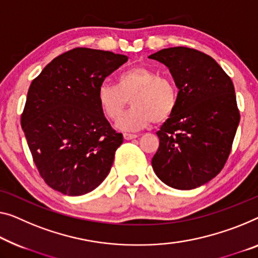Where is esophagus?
<instances>
[{
  "mask_svg": "<svg viewBox=\"0 0 258 258\" xmlns=\"http://www.w3.org/2000/svg\"><path fill=\"white\" fill-rule=\"evenodd\" d=\"M139 136L138 134H133V133H124V138L125 140H132V139H136Z\"/></svg>",
  "mask_w": 258,
  "mask_h": 258,
  "instance_id": "obj_1",
  "label": "esophagus"
}]
</instances>
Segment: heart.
Instances as JSON below:
<instances>
[{"mask_svg": "<svg viewBox=\"0 0 258 258\" xmlns=\"http://www.w3.org/2000/svg\"><path fill=\"white\" fill-rule=\"evenodd\" d=\"M99 106L110 120H117L131 101L133 109L118 121V127L136 130L148 126L152 121L161 124L174 113L178 101L174 81L159 76L146 66H137L119 75L117 86L102 83L98 88Z\"/></svg>", "mask_w": 258, "mask_h": 258, "instance_id": "b5f03b06", "label": "heart"}]
</instances>
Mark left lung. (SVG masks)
Instances as JSON below:
<instances>
[{"label":"left lung","mask_w":258,"mask_h":258,"mask_svg":"<svg viewBox=\"0 0 258 258\" xmlns=\"http://www.w3.org/2000/svg\"><path fill=\"white\" fill-rule=\"evenodd\" d=\"M166 64L178 88L174 113L156 134L152 167L167 185L191 190L215 177L227 161L240 122L232 80L213 57L189 47L148 56Z\"/></svg>","instance_id":"8db88e82"}]
</instances>
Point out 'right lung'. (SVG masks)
<instances>
[{"label":"right lung","mask_w":258,"mask_h":258,"mask_svg":"<svg viewBox=\"0 0 258 258\" xmlns=\"http://www.w3.org/2000/svg\"><path fill=\"white\" fill-rule=\"evenodd\" d=\"M127 60L78 47L53 59L31 83L21 124L33 162L52 189L86 195L110 172L122 134L111 127L97 92Z\"/></svg>","instance_id":"add662e5"}]
</instances>
